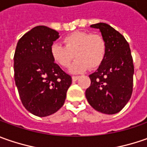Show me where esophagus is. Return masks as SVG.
Wrapping results in <instances>:
<instances>
[{
  "label": "esophagus",
  "mask_w": 147,
  "mask_h": 147,
  "mask_svg": "<svg viewBox=\"0 0 147 147\" xmlns=\"http://www.w3.org/2000/svg\"><path fill=\"white\" fill-rule=\"evenodd\" d=\"M78 78V76H72V79H73V81H76Z\"/></svg>",
  "instance_id": "obj_1"
}]
</instances>
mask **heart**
I'll list each match as a JSON object with an SVG mask.
<instances>
[{"instance_id":"1","label":"heart","mask_w":147,"mask_h":147,"mask_svg":"<svg viewBox=\"0 0 147 147\" xmlns=\"http://www.w3.org/2000/svg\"><path fill=\"white\" fill-rule=\"evenodd\" d=\"M65 46L54 43L51 47V55L61 67L67 68L77 58L71 70L81 72L87 68L95 69L105 59L107 45L104 37L89 32H74L63 38Z\"/></svg>"}]
</instances>
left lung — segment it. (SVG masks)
Listing matches in <instances>:
<instances>
[{"instance_id":"8db88e82","label":"left lung","mask_w":147,"mask_h":147,"mask_svg":"<svg viewBox=\"0 0 147 147\" xmlns=\"http://www.w3.org/2000/svg\"><path fill=\"white\" fill-rule=\"evenodd\" d=\"M99 28L107 45L106 55L98 69L90 74L91 85L86 97L91 106L103 114L114 115L126 105L133 88V56L124 37L110 25L99 23Z\"/></svg>"}]
</instances>
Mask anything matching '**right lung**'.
<instances>
[{
  "label": "right lung",
  "mask_w": 147,
  "mask_h": 147,
  "mask_svg": "<svg viewBox=\"0 0 147 147\" xmlns=\"http://www.w3.org/2000/svg\"><path fill=\"white\" fill-rule=\"evenodd\" d=\"M59 32L37 26L18 42L14 55V81L23 105L34 115L46 117L63 106L72 78L55 63L51 47Z\"/></svg>",
  "instance_id": "right-lung-1"
}]
</instances>
